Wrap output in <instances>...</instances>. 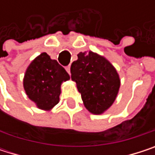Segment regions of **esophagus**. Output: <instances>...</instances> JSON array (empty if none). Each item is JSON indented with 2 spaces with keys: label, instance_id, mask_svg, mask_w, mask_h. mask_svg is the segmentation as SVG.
I'll return each mask as SVG.
<instances>
[{
  "label": "esophagus",
  "instance_id": "34e87169",
  "mask_svg": "<svg viewBox=\"0 0 155 155\" xmlns=\"http://www.w3.org/2000/svg\"><path fill=\"white\" fill-rule=\"evenodd\" d=\"M65 70L67 71V73H68L69 74H71V66H70V65H68V66H66V67H65Z\"/></svg>",
  "mask_w": 155,
  "mask_h": 155
}]
</instances>
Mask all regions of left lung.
<instances>
[{"mask_svg":"<svg viewBox=\"0 0 155 155\" xmlns=\"http://www.w3.org/2000/svg\"><path fill=\"white\" fill-rule=\"evenodd\" d=\"M77 56L71 65V78L76 82L85 108L92 114H102L118 93V74L105 57L96 53L81 52Z\"/></svg>","mask_w":155,"mask_h":155,"instance_id":"left-lung-1","label":"left lung"}]
</instances>
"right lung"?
<instances>
[{"label": "right lung", "mask_w": 155, "mask_h": 155, "mask_svg": "<svg viewBox=\"0 0 155 155\" xmlns=\"http://www.w3.org/2000/svg\"><path fill=\"white\" fill-rule=\"evenodd\" d=\"M69 79L67 72L56 60L42 53L28 65L23 86L28 97L38 108L50 110L59 102L62 82Z\"/></svg>", "instance_id": "1"}]
</instances>
